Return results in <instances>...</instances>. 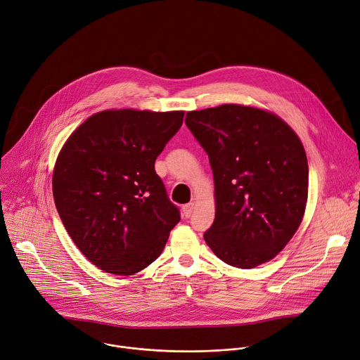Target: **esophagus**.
Returning a JSON list of instances; mask_svg holds the SVG:
<instances>
[{
  "label": "esophagus",
  "mask_w": 360,
  "mask_h": 360,
  "mask_svg": "<svg viewBox=\"0 0 360 360\" xmlns=\"http://www.w3.org/2000/svg\"><path fill=\"white\" fill-rule=\"evenodd\" d=\"M192 212H193V203L192 202L184 205V207H182V214H184L185 218H189L192 215Z\"/></svg>",
  "instance_id": "1"
}]
</instances>
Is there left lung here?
<instances>
[{
  "label": "left lung",
  "instance_id": "left-lung-1",
  "mask_svg": "<svg viewBox=\"0 0 360 360\" xmlns=\"http://www.w3.org/2000/svg\"><path fill=\"white\" fill-rule=\"evenodd\" d=\"M185 124L214 172L217 212L205 242L231 266L271 261L306 208L309 169L300 139L275 114L235 104L186 112Z\"/></svg>",
  "mask_w": 360,
  "mask_h": 360
}]
</instances>
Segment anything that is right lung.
Segmentation results:
<instances>
[{
    "label": "right lung",
    "mask_w": 360,
    "mask_h": 360,
    "mask_svg": "<svg viewBox=\"0 0 360 360\" xmlns=\"http://www.w3.org/2000/svg\"><path fill=\"white\" fill-rule=\"evenodd\" d=\"M184 111L110 110L89 117L63 146L53 175L60 218L99 269L134 275L162 253L179 222L155 160Z\"/></svg>",
    "instance_id": "right-lung-1"
}]
</instances>
